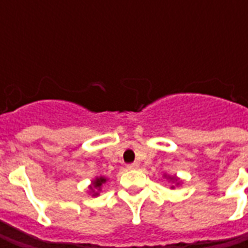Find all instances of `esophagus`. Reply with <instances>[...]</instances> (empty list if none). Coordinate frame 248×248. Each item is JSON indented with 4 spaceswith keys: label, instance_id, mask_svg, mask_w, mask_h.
Wrapping results in <instances>:
<instances>
[{
    "label": "esophagus",
    "instance_id": "1",
    "mask_svg": "<svg viewBox=\"0 0 248 248\" xmlns=\"http://www.w3.org/2000/svg\"><path fill=\"white\" fill-rule=\"evenodd\" d=\"M138 166H140V165H138V163L135 162V163L127 165V169H129V170H135V169H138Z\"/></svg>",
    "mask_w": 248,
    "mask_h": 248
}]
</instances>
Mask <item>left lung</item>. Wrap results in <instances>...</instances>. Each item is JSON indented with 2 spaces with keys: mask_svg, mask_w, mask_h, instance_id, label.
Segmentation results:
<instances>
[{
  "mask_svg": "<svg viewBox=\"0 0 248 248\" xmlns=\"http://www.w3.org/2000/svg\"><path fill=\"white\" fill-rule=\"evenodd\" d=\"M167 177V179H170V181H171L172 183H175V186H178V185H179V183H181V179H179V178L178 177H175V175H174V177H170V175H167V174H165V178ZM175 186H171V188H174V187Z\"/></svg>",
  "mask_w": 248,
  "mask_h": 248,
  "instance_id": "8db88e82",
  "label": "left lung"
}]
</instances>
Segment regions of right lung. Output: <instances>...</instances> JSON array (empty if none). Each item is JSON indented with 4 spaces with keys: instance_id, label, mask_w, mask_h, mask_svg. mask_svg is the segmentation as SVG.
<instances>
[{
    "instance_id": "add662e5",
    "label": "right lung",
    "mask_w": 248,
    "mask_h": 248,
    "mask_svg": "<svg viewBox=\"0 0 248 248\" xmlns=\"http://www.w3.org/2000/svg\"><path fill=\"white\" fill-rule=\"evenodd\" d=\"M106 182H108V179L105 177H97L94 181H92V185L89 186V190H90V194H93V197H98L99 195L101 187H102L103 183Z\"/></svg>"
}]
</instances>
